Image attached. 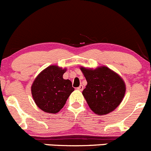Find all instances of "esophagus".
<instances>
[{
  "instance_id": "obj_1",
  "label": "esophagus",
  "mask_w": 151,
  "mask_h": 151,
  "mask_svg": "<svg viewBox=\"0 0 151 151\" xmlns=\"http://www.w3.org/2000/svg\"><path fill=\"white\" fill-rule=\"evenodd\" d=\"M83 88H83V86L82 85H80V86L77 87V89L80 90V91H83Z\"/></svg>"
}]
</instances>
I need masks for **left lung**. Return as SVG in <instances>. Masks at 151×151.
<instances>
[{
  "label": "left lung",
  "mask_w": 151,
  "mask_h": 151,
  "mask_svg": "<svg viewBox=\"0 0 151 151\" xmlns=\"http://www.w3.org/2000/svg\"><path fill=\"white\" fill-rule=\"evenodd\" d=\"M87 81L83 95L91 110L98 115L113 111L123 100L126 87L120 76L107 67L81 68Z\"/></svg>",
  "instance_id": "1"
}]
</instances>
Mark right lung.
<instances>
[{"instance_id":"right-lung-1","label":"right lung","mask_w":151,"mask_h":151,"mask_svg":"<svg viewBox=\"0 0 151 151\" xmlns=\"http://www.w3.org/2000/svg\"><path fill=\"white\" fill-rule=\"evenodd\" d=\"M66 69L50 65L42 71L34 80L31 91L38 107L47 113H57L64 106L74 90L69 80H64Z\"/></svg>"}]
</instances>
